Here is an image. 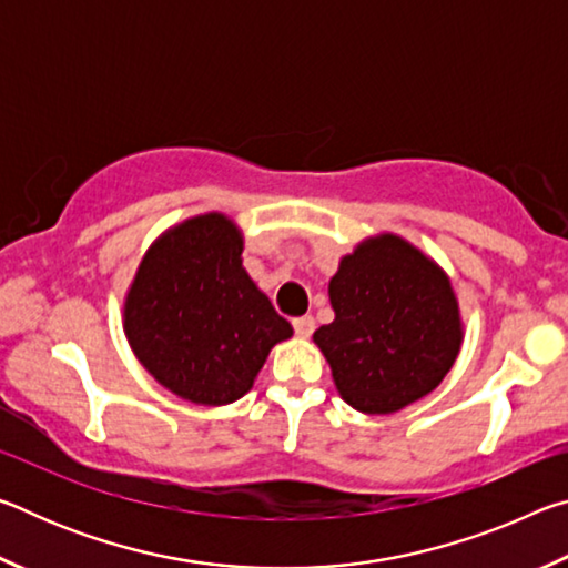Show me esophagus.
I'll use <instances>...</instances> for the list:
<instances>
[{"instance_id": "1", "label": "esophagus", "mask_w": 568, "mask_h": 568, "mask_svg": "<svg viewBox=\"0 0 568 568\" xmlns=\"http://www.w3.org/2000/svg\"><path fill=\"white\" fill-rule=\"evenodd\" d=\"M293 328L297 335H301V338H311V333L315 331V321L311 318V315H303V318L293 321Z\"/></svg>"}]
</instances>
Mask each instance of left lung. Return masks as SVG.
Wrapping results in <instances>:
<instances>
[{"instance_id":"obj_1","label":"left lung","mask_w":568,"mask_h":568,"mask_svg":"<svg viewBox=\"0 0 568 568\" xmlns=\"http://www.w3.org/2000/svg\"><path fill=\"white\" fill-rule=\"evenodd\" d=\"M333 323L313 333L351 408L388 416L428 396L464 343L458 297L434 257L396 233L361 240L328 283Z\"/></svg>"}]
</instances>
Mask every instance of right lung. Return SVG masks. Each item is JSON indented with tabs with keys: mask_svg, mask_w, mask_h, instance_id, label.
Returning <instances> with one entry per match:
<instances>
[{
	"mask_svg": "<svg viewBox=\"0 0 568 568\" xmlns=\"http://www.w3.org/2000/svg\"><path fill=\"white\" fill-rule=\"evenodd\" d=\"M245 237L225 213L168 227L142 255L122 301L134 358L162 388L195 406H227L293 325L243 267Z\"/></svg>",
	"mask_w": 568,
	"mask_h": 568,
	"instance_id": "right-lung-1",
	"label": "right lung"
}]
</instances>
